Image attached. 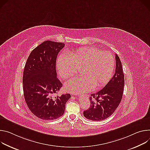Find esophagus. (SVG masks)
<instances>
[{
    "label": "esophagus",
    "mask_w": 150,
    "mask_h": 150,
    "mask_svg": "<svg viewBox=\"0 0 150 150\" xmlns=\"http://www.w3.org/2000/svg\"><path fill=\"white\" fill-rule=\"evenodd\" d=\"M74 95H80L79 93H74ZM85 96H86V97H89V95H86V94H85V95H83Z\"/></svg>",
    "instance_id": "34e87169"
}]
</instances>
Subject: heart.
<instances>
[{
	"label": "heart",
	"instance_id": "obj_1",
	"mask_svg": "<svg viewBox=\"0 0 150 150\" xmlns=\"http://www.w3.org/2000/svg\"><path fill=\"white\" fill-rule=\"evenodd\" d=\"M57 68L64 79L76 75L81 70L83 77L69 80L65 88L74 93L88 92L101 88L108 82L114 71V59L108 51L85 47L70 53L69 56L61 55L57 61Z\"/></svg>",
	"mask_w": 150,
	"mask_h": 150
}]
</instances>
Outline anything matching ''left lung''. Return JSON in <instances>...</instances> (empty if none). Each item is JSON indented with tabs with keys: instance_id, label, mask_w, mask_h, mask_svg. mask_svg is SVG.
I'll return each instance as SVG.
<instances>
[{
	"instance_id": "1",
	"label": "left lung",
	"mask_w": 150,
	"mask_h": 150,
	"mask_svg": "<svg viewBox=\"0 0 150 150\" xmlns=\"http://www.w3.org/2000/svg\"><path fill=\"white\" fill-rule=\"evenodd\" d=\"M115 71L113 77L101 90L91 94L90 107L83 111L85 117L92 121H101L111 116L122 99L125 80L122 65L115 54Z\"/></svg>"
}]
</instances>
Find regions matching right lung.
Listing matches in <instances>:
<instances>
[{"label": "right lung", "mask_w": 150, "mask_h": 150, "mask_svg": "<svg viewBox=\"0 0 150 150\" xmlns=\"http://www.w3.org/2000/svg\"><path fill=\"white\" fill-rule=\"evenodd\" d=\"M65 44L45 41L30 53L23 72V91L31 112L39 119L52 120L62 116L69 93L57 95L62 85L57 77L56 59Z\"/></svg>", "instance_id": "add662e5"}]
</instances>
